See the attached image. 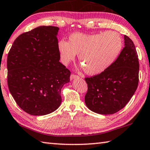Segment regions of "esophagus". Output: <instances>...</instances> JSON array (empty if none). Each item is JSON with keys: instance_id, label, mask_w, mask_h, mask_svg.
Here are the masks:
<instances>
[{"instance_id": "1", "label": "esophagus", "mask_w": 150, "mask_h": 150, "mask_svg": "<svg viewBox=\"0 0 150 150\" xmlns=\"http://www.w3.org/2000/svg\"><path fill=\"white\" fill-rule=\"evenodd\" d=\"M79 77L78 76L76 75H74V74H71L70 75V80H72L73 79H75V78H78Z\"/></svg>"}]
</instances>
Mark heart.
Segmentation results:
<instances>
[{
	"label": "heart",
	"mask_w": 150,
	"mask_h": 150,
	"mask_svg": "<svg viewBox=\"0 0 150 150\" xmlns=\"http://www.w3.org/2000/svg\"><path fill=\"white\" fill-rule=\"evenodd\" d=\"M123 45L122 38L116 31L96 34L73 33L69 42H59L60 58L64 64L78 59L86 74L98 75L111 67L119 57Z\"/></svg>",
	"instance_id": "b5f03b06"
}]
</instances>
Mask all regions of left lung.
Returning <instances> with one entry per match:
<instances>
[{"mask_svg": "<svg viewBox=\"0 0 150 150\" xmlns=\"http://www.w3.org/2000/svg\"><path fill=\"white\" fill-rule=\"evenodd\" d=\"M125 47L108 69L86 78L85 103L91 111L112 115L124 108L137 89L139 62L133 41L124 36Z\"/></svg>", "mask_w": 150, "mask_h": 150, "instance_id": "1", "label": "left lung"}]
</instances>
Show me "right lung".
Masks as SVG:
<instances>
[{"mask_svg":"<svg viewBox=\"0 0 150 150\" xmlns=\"http://www.w3.org/2000/svg\"><path fill=\"white\" fill-rule=\"evenodd\" d=\"M59 28L39 26L21 34L8 54V86L18 105L31 115L57 110L60 91L70 82V72L59 62Z\"/></svg>","mask_w":150,"mask_h":150,"instance_id":"right-lung-1","label":"right lung"}]
</instances>
